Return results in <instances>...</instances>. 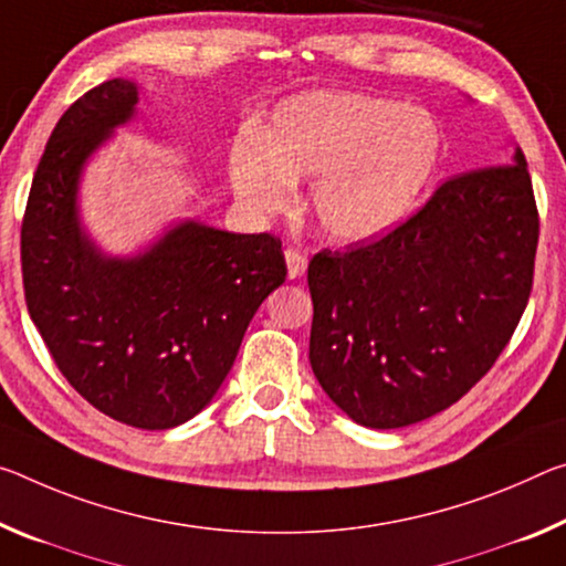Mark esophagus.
I'll return each instance as SVG.
<instances>
[{
	"label": "esophagus",
	"mask_w": 566,
	"mask_h": 566,
	"mask_svg": "<svg viewBox=\"0 0 566 566\" xmlns=\"http://www.w3.org/2000/svg\"><path fill=\"white\" fill-rule=\"evenodd\" d=\"M284 259H286V272H290V280H300V276L304 274V269H307V256H304L300 249H286Z\"/></svg>",
	"instance_id": "34e87169"
}]
</instances>
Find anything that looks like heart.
<instances>
[{"label": "heart", "mask_w": 566, "mask_h": 566, "mask_svg": "<svg viewBox=\"0 0 566 566\" xmlns=\"http://www.w3.org/2000/svg\"><path fill=\"white\" fill-rule=\"evenodd\" d=\"M443 158L441 125L390 97L312 90L276 105L262 136L239 133L229 150L237 199L256 217L282 213L294 184L312 181V213L329 237L365 241L416 206Z\"/></svg>", "instance_id": "b5f03b06"}]
</instances>
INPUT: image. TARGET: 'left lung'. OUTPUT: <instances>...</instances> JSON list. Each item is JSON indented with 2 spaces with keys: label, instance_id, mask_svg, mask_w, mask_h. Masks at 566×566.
Here are the masks:
<instances>
[{
  "label": "left lung",
  "instance_id": "obj_1",
  "mask_svg": "<svg viewBox=\"0 0 566 566\" xmlns=\"http://www.w3.org/2000/svg\"><path fill=\"white\" fill-rule=\"evenodd\" d=\"M539 244L532 176L459 174L388 234L312 256L310 363L355 423L402 428L461 400L522 319Z\"/></svg>",
  "mask_w": 566,
  "mask_h": 566
}]
</instances>
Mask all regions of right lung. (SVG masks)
Masks as SVG:
<instances>
[{
	"instance_id": "add662e5",
	"label": "right lung",
	"mask_w": 566,
	"mask_h": 566,
	"mask_svg": "<svg viewBox=\"0 0 566 566\" xmlns=\"http://www.w3.org/2000/svg\"><path fill=\"white\" fill-rule=\"evenodd\" d=\"M138 103L107 80L67 107L34 170L22 219V284L57 370L125 426L166 430L209 406L251 317L286 280L282 241L196 221L136 259H107L80 231L87 156Z\"/></svg>"
}]
</instances>
